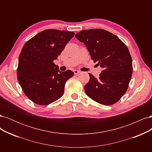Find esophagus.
<instances>
[{
  "label": "esophagus",
  "mask_w": 152,
  "mask_h": 152,
  "mask_svg": "<svg viewBox=\"0 0 152 152\" xmlns=\"http://www.w3.org/2000/svg\"><path fill=\"white\" fill-rule=\"evenodd\" d=\"M73 72H74V74L75 75H78V74H79V73H80V71H78V70H76L73 71Z\"/></svg>",
  "instance_id": "1"
}]
</instances>
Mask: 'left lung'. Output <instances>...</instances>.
I'll use <instances>...</instances> for the list:
<instances>
[{
  "label": "left lung",
  "instance_id": "left-lung-1",
  "mask_svg": "<svg viewBox=\"0 0 152 152\" xmlns=\"http://www.w3.org/2000/svg\"><path fill=\"white\" fill-rule=\"evenodd\" d=\"M88 49L94 62L103 68L98 79L89 73L84 86L90 98L103 105L118 102L127 91L132 73V58L118 37L103 29L82 30L75 35Z\"/></svg>",
  "mask_w": 152,
  "mask_h": 152
}]
</instances>
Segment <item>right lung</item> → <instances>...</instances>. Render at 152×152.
I'll list each match as a JSON object with an SVG mask.
<instances>
[{"label":"right lung","mask_w":152,"mask_h":152,"mask_svg":"<svg viewBox=\"0 0 152 152\" xmlns=\"http://www.w3.org/2000/svg\"><path fill=\"white\" fill-rule=\"evenodd\" d=\"M74 33L45 30L28 40L18 59L17 78L25 94L34 103L47 105L60 98L66 82L74 73L60 72L54 61Z\"/></svg>","instance_id":"1"}]
</instances>
